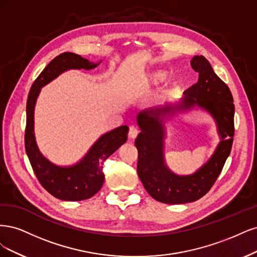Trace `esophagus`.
I'll return each instance as SVG.
<instances>
[{"label": "esophagus", "mask_w": 257, "mask_h": 257, "mask_svg": "<svg viewBox=\"0 0 257 257\" xmlns=\"http://www.w3.org/2000/svg\"><path fill=\"white\" fill-rule=\"evenodd\" d=\"M138 135H139V129L136 126H130V128H129V138L136 139Z\"/></svg>", "instance_id": "esophagus-1"}]
</instances>
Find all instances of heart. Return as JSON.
<instances>
[{
  "label": "heart",
  "instance_id": "obj_1",
  "mask_svg": "<svg viewBox=\"0 0 257 257\" xmlns=\"http://www.w3.org/2000/svg\"><path fill=\"white\" fill-rule=\"evenodd\" d=\"M167 77H168L167 72L163 70H158V71H155L150 74V77H148V81H150L153 84H160L161 82H163L165 79H167Z\"/></svg>",
  "mask_w": 257,
  "mask_h": 257
}]
</instances>
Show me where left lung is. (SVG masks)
<instances>
[{"label":"left lung","mask_w":257,"mask_h":257,"mask_svg":"<svg viewBox=\"0 0 257 257\" xmlns=\"http://www.w3.org/2000/svg\"><path fill=\"white\" fill-rule=\"evenodd\" d=\"M198 72L195 84L186 89L185 98L177 105H164L145 110L138 115L141 132L136 140L138 148V175L146 191L156 201L165 204H185L197 201L216 183L230 154L234 138V99L228 86L214 73L203 55L191 61ZM195 104L210 112L217 121L221 137L216 152L209 162L192 176L178 177L164 163V125L160 117L186 109Z\"/></svg>","instance_id":"1"}]
</instances>
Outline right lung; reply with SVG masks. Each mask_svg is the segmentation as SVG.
<instances>
[{
  "instance_id": "right-lung-1",
  "label": "right lung",
  "mask_w": 257,
  "mask_h": 257,
  "mask_svg": "<svg viewBox=\"0 0 257 257\" xmlns=\"http://www.w3.org/2000/svg\"><path fill=\"white\" fill-rule=\"evenodd\" d=\"M71 52L56 56L33 83L27 101L26 152L32 169L47 191L63 201H83L94 196L104 181L103 162L126 143L128 126H120L99 138L79 163L68 168L57 167L40 154L34 136V107L40 88L68 69H93L98 65Z\"/></svg>"
}]
</instances>
